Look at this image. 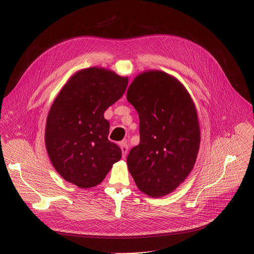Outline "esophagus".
<instances>
[{
	"label": "esophagus",
	"instance_id": "esophagus-1",
	"mask_svg": "<svg viewBox=\"0 0 254 254\" xmlns=\"http://www.w3.org/2000/svg\"><path fill=\"white\" fill-rule=\"evenodd\" d=\"M120 146H121V150H122V153H123V157L125 158L128 152V146L127 144L126 141H122L120 142Z\"/></svg>",
	"mask_w": 254,
	"mask_h": 254
}]
</instances>
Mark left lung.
I'll use <instances>...</instances> for the list:
<instances>
[{"mask_svg":"<svg viewBox=\"0 0 254 254\" xmlns=\"http://www.w3.org/2000/svg\"><path fill=\"white\" fill-rule=\"evenodd\" d=\"M139 118V143L127 159L139 191L158 198L176 190L189 176L200 147L194 101L176 77L161 70L138 74L127 92Z\"/></svg>","mask_w":254,"mask_h":254,"instance_id":"8db88e82","label":"left lung"}]
</instances>
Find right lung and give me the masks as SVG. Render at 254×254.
Masks as SVG:
<instances>
[{
    "instance_id": "right-lung-1",
    "label": "right lung",
    "mask_w": 254,
    "mask_h": 254,
    "mask_svg": "<svg viewBox=\"0 0 254 254\" xmlns=\"http://www.w3.org/2000/svg\"><path fill=\"white\" fill-rule=\"evenodd\" d=\"M127 76L102 67L79 70L64 84L49 111L45 144L57 173L79 188L100 184L122 150L108 140L104 112L125 93Z\"/></svg>"
}]
</instances>
